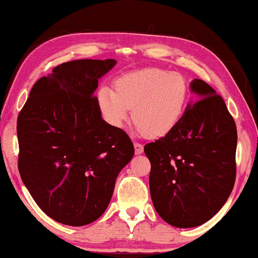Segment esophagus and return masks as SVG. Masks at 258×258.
Here are the masks:
<instances>
[{
  "instance_id": "1",
  "label": "esophagus",
  "mask_w": 258,
  "mask_h": 258,
  "mask_svg": "<svg viewBox=\"0 0 258 258\" xmlns=\"http://www.w3.org/2000/svg\"><path fill=\"white\" fill-rule=\"evenodd\" d=\"M134 147H135V154L136 155H141L143 153V146L141 143L135 142V143H134Z\"/></svg>"
}]
</instances>
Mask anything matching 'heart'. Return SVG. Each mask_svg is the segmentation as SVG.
<instances>
[{"label": "heart", "instance_id": "obj_1", "mask_svg": "<svg viewBox=\"0 0 258 258\" xmlns=\"http://www.w3.org/2000/svg\"><path fill=\"white\" fill-rule=\"evenodd\" d=\"M189 87L184 77L157 68L124 74L114 81V91L102 87L97 105L114 128H122L133 108L136 130L153 139L170 134L184 115Z\"/></svg>", "mask_w": 258, "mask_h": 258}]
</instances>
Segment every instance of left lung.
<instances>
[{
  "mask_svg": "<svg viewBox=\"0 0 258 258\" xmlns=\"http://www.w3.org/2000/svg\"><path fill=\"white\" fill-rule=\"evenodd\" d=\"M190 102L177 126L148 143L150 195L157 214L172 227L194 228L214 217L235 184L237 130L223 98L194 79Z\"/></svg>",
  "mask_w": 258,
  "mask_h": 258,
  "instance_id": "obj_1",
  "label": "left lung"
}]
</instances>
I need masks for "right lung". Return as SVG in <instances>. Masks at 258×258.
<instances>
[{"label": "right lung", "instance_id": "add662e5", "mask_svg": "<svg viewBox=\"0 0 258 258\" xmlns=\"http://www.w3.org/2000/svg\"><path fill=\"white\" fill-rule=\"evenodd\" d=\"M116 59L62 63L34 84L17 118L19 171L35 202L62 224L93 223L134 156L129 136L102 118L95 90Z\"/></svg>", "mask_w": 258, "mask_h": 258}]
</instances>
